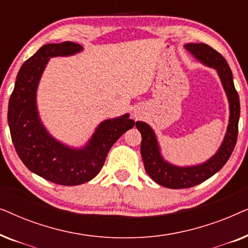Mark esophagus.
<instances>
[{"instance_id":"esophagus-1","label":"esophagus","mask_w":248,"mask_h":248,"mask_svg":"<svg viewBox=\"0 0 248 248\" xmlns=\"http://www.w3.org/2000/svg\"><path fill=\"white\" fill-rule=\"evenodd\" d=\"M139 116H140V114H138V113H134V118H138Z\"/></svg>"}]
</instances>
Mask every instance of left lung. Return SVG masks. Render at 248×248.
Segmentation results:
<instances>
[{
  "mask_svg": "<svg viewBox=\"0 0 248 248\" xmlns=\"http://www.w3.org/2000/svg\"><path fill=\"white\" fill-rule=\"evenodd\" d=\"M185 48L204 65L217 70L229 101V123L221 145L209 160L196 166L179 167L162 158L157 137L150 125L137 122L142 135L141 155L145 171L152 181L168 188H188L206 181L221 169L235 149L240 114L239 96L233 86L232 70L221 54L203 43L186 44Z\"/></svg>",
  "mask_w": 248,
  "mask_h": 248,
  "instance_id": "8db88e82",
  "label": "left lung"
}]
</instances>
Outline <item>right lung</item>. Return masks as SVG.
Here are the masks:
<instances>
[{
	"instance_id": "1",
	"label": "right lung",
	"mask_w": 248,
	"mask_h": 248,
	"mask_svg": "<svg viewBox=\"0 0 248 248\" xmlns=\"http://www.w3.org/2000/svg\"><path fill=\"white\" fill-rule=\"evenodd\" d=\"M82 49L72 42L40 47L20 67L9 100L10 133L19 158L30 171L64 186L80 185L96 177L113 144L135 125L128 114L101 122L82 148H71L57 141L44 126L36 94L47 63L50 57L74 55Z\"/></svg>"
}]
</instances>
